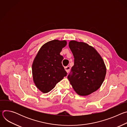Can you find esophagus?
I'll return each mask as SVG.
<instances>
[{"label":"esophagus","mask_w":127,"mask_h":127,"mask_svg":"<svg viewBox=\"0 0 127 127\" xmlns=\"http://www.w3.org/2000/svg\"><path fill=\"white\" fill-rule=\"evenodd\" d=\"M65 69L66 70V71L67 72V73H68V72H69L70 70V67L68 66H66L65 67Z\"/></svg>","instance_id":"esophagus-1"}]
</instances>
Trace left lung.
<instances>
[{"label": "left lung", "mask_w": 127, "mask_h": 127, "mask_svg": "<svg viewBox=\"0 0 127 127\" xmlns=\"http://www.w3.org/2000/svg\"><path fill=\"white\" fill-rule=\"evenodd\" d=\"M69 47L74 58V63L68 76L75 92L86 96L95 92L103 83L106 67L96 50L83 42L71 41Z\"/></svg>", "instance_id": "left-lung-1"}]
</instances>
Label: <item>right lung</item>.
<instances>
[{
  "instance_id": "add662e5",
  "label": "right lung",
  "mask_w": 127,
  "mask_h": 127,
  "mask_svg": "<svg viewBox=\"0 0 127 127\" xmlns=\"http://www.w3.org/2000/svg\"><path fill=\"white\" fill-rule=\"evenodd\" d=\"M67 42L54 40L43 45L32 64L33 80L37 87L43 93L53 89L66 76L67 73L62 64L63 57L60 53Z\"/></svg>"
}]
</instances>
